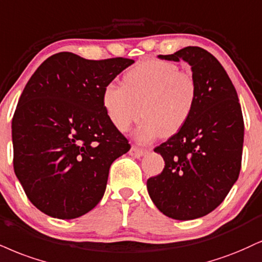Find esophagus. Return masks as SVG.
<instances>
[{
  "mask_svg": "<svg viewBox=\"0 0 262 262\" xmlns=\"http://www.w3.org/2000/svg\"><path fill=\"white\" fill-rule=\"evenodd\" d=\"M145 152H146V150L140 149V147L135 146V145H133V146L130 147V150H129V155L133 156V157H137V159H139V157L144 156Z\"/></svg>",
  "mask_w": 262,
  "mask_h": 262,
  "instance_id": "esophagus-1",
  "label": "esophagus"
}]
</instances>
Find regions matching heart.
Returning a JSON list of instances; mask_svg holds the SVG:
<instances>
[{
	"instance_id": "obj_1",
	"label": "heart",
	"mask_w": 262,
	"mask_h": 262,
	"mask_svg": "<svg viewBox=\"0 0 262 262\" xmlns=\"http://www.w3.org/2000/svg\"><path fill=\"white\" fill-rule=\"evenodd\" d=\"M123 83L124 86L110 83L103 88V108L121 132L128 130L143 113L137 132L141 143L178 133L190 119L199 97L193 73L168 61L145 59L129 69Z\"/></svg>"
}]
</instances>
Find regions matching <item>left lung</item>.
<instances>
[{
  "label": "left lung",
  "mask_w": 262,
  "mask_h": 262,
  "mask_svg": "<svg viewBox=\"0 0 262 262\" xmlns=\"http://www.w3.org/2000/svg\"><path fill=\"white\" fill-rule=\"evenodd\" d=\"M159 57L188 62L199 97L187 124L155 147L165 168L147 179V191L163 215L181 221L199 219L225 200L239 177L244 141L242 107L225 68L206 50L188 46Z\"/></svg>",
  "instance_id": "left-lung-1"
}]
</instances>
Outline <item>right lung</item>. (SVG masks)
<instances>
[{
    "mask_svg": "<svg viewBox=\"0 0 262 262\" xmlns=\"http://www.w3.org/2000/svg\"><path fill=\"white\" fill-rule=\"evenodd\" d=\"M133 63L59 52L25 85L12 119L13 167L41 212L77 219L102 199L112 162L130 149L107 117L102 91Z\"/></svg>",
    "mask_w": 262,
    "mask_h": 262,
    "instance_id": "1",
    "label": "right lung"
}]
</instances>
